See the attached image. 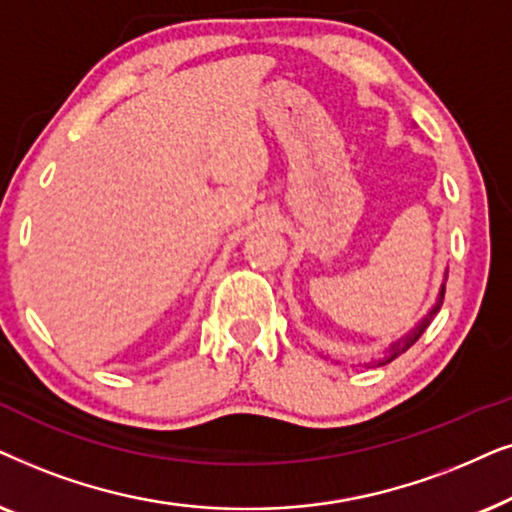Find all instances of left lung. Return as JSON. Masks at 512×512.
Returning a JSON list of instances; mask_svg holds the SVG:
<instances>
[{"instance_id": "8db88e82", "label": "left lung", "mask_w": 512, "mask_h": 512, "mask_svg": "<svg viewBox=\"0 0 512 512\" xmlns=\"http://www.w3.org/2000/svg\"><path fill=\"white\" fill-rule=\"evenodd\" d=\"M442 297H445V285H442V290H440V299H438V304H435V306H433V309H431V311H428V316H426L424 320H421V323H419L417 327H414V330L410 332V335H407V337H403V339H400V342H398V344H393V346H391V351H388V358H386V363H388V360L398 358V356H400V353H403V351H407V349H410V346H412L414 342H417V339H419L421 335H424V330H426V327H428V325H431V320H433V316H435V313H438V311H440Z\"/></svg>"}]
</instances>
